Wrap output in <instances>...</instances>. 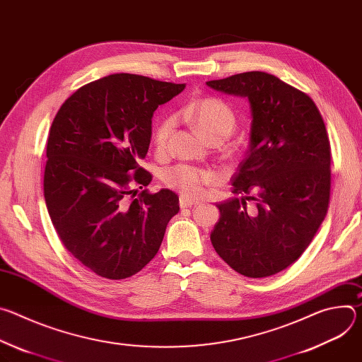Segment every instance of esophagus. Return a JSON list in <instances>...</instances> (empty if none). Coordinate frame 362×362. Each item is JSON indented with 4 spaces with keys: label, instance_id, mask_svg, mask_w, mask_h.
Masks as SVG:
<instances>
[{
    "label": "esophagus",
    "instance_id": "1",
    "mask_svg": "<svg viewBox=\"0 0 362 362\" xmlns=\"http://www.w3.org/2000/svg\"><path fill=\"white\" fill-rule=\"evenodd\" d=\"M179 203H180V208H192V206H194V204L199 203V200H193V199H189V197L182 196Z\"/></svg>",
    "mask_w": 362,
    "mask_h": 362
}]
</instances>
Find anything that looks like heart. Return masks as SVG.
<instances>
[{"mask_svg":"<svg viewBox=\"0 0 362 362\" xmlns=\"http://www.w3.org/2000/svg\"><path fill=\"white\" fill-rule=\"evenodd\" d=\"M186 116L208 140L229 136L236 124L232 109L225 101L215 97H206L192 103L186 109ZM173 127L175 117L172 116L159 123L154 132V144L158 148H165ZM163 180L168 186L179 190L185 197H197L204 192L206 186L215 185L219 180V175L214 170L200 169L192 165H176L165 172Z\"/></svg>","mask_w":362,"mask_h":362,"instance_id":"1","label":"heart"}]
</instances>
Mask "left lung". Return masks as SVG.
I'll return each mask as SVG.
<instances>
[{"instance_id": "left-lung-1", "label": "left lung", "mask_w": 362, "mask_h": 362, "mask_svg": "<svg viewBox=\"0 0 362 362\" xmlns=\"http://www.w3.org/2000/svg\"><path fill=\"white\" fill-rule=\"evenodd\" d=\"M206 84L246 97L252 116L247 156L232 179L235 196L216 204L212 245L240 275H275L303 253L328 211L331 146L322 116L308 94L264 71Z\"/></svg>"}]
</instances>
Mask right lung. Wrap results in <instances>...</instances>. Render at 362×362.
I'll return each mask as SVG.
<instances>
[{
    "instance_id": "right-lung-1",
    "label": "right lung",
    "mask_w": 362,
    "mask_h": 362,
    "mask_svg": "<svg viewBox=\"0 0 362 362\" xmlns=\"http://www.w3.org/2000/svg\"><path fill=\"white\" fill-rule=\"evenodd\" d=\"M183 88L112 74L80 87L51 124L44 170L51 222L66 249L103 278L141 271L179 212L175 192H139L134 186L151 182L139 160L148 150L154 110Z\"/></svg>"
}]
</instances>
